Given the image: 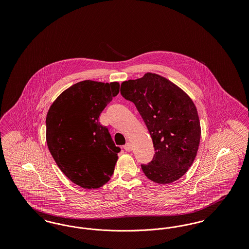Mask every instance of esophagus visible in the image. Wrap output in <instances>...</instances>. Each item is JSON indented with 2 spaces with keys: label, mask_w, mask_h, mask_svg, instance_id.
Segmentation results:
<instances>
[{
  "label": "esophagus",
  "mask_w": 249,
  "mask_h": 249,
  "mask_svg": "<svg viewBox=\"0 0 249 249\" xmlns=\"http://www.w3.org/2000/svg\"><path fill=\"white\" fill-rule=\"evenodd\" d=\"M123 148L126 150V151H131L132 150V146H131V144H130V142H126V144L123 146Z\"/></svg>",
  "instance_id": "obj_1"
}]
</instances>
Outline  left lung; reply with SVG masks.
Listing matches in <instances>:
<instances>
[{
    "mask_svg": "<svg viewBox=\"0 0 249 249\" xmlns=\"http://www.w3.org/2000/svg\"><path fill=\"white\" fill-rule=\"evenodd\" d=\"M120 93L135 105L153 141V160L141 165L145 177L162 185L182 178L192 165L201 140L198 111L190 96L153 72L122 82Z\"/></svg>",
    "mask_w": 249,
    "mask_h": 249,
    "instance_id": "left-lung-1",
    "label": "left lung"
}]
</instances>
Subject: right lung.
<instances>
[{
	"label": "right lung",
	"mask_w": 249,
	"mask_h": 249,
	"mask_svg": "<svg viewBox=\"0 0 249 249\" xmlns=\"http://www.w3.org/2000/svg\"><path fill=\"white\" fill-rule=\"evenodd\" d=\"M119 92V82L84 80L65 89L48 109V149L61 172L84 189L104 186L114 173L120 148L99 117Z\"/></svg>",
	"instance_id": "right-lung-1"
}]
</instances>
